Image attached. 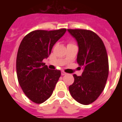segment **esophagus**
<instances>
[{
    "label": "esophagus",
    "instance_id": "esophagus-1",
    "mask_svg": "<svg viewBox=\"0 0 122 122\" xmlns=\"http://www.w3.org/2000/svg\"><path fill=\"white\" fill-rule=\"evenodd\" d=\"M65 74H66V72H65L63 71L61 72V75H62V76H64V75H65Z\"/></svg>",
    "mask_w": 122,
    "mask_h": 122
}]
</instances>
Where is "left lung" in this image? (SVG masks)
Instances as JSON below:
<instances>
[{
	"instance_id": "obj_1",
	"label": "left lung",
	"mask_w": 122,
	"mask_h": 122,
	"mask_svg": "<svg viewBox=\"0 0 122 122\" xmlns=\"http://www.w3.org/2000/svg\"><path fill=\"white\" fill-rule=\"evenodd\" d=\"M78 45L77 63L82 66L81 76L74 74L69 87L74 99L82 105L94 102L104 90L108 76V59L105 44L98 35L90 30L67 29Z\"/></svg>"
}]
</instances>
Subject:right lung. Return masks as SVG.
Segmentation results:
<instances>
[{
	"label": "right lung",
	"instance_id": "add662e5",
	"mask_svg": "<svg viewBox=\"0 0 122 122\" xmlns=\"http://www.w3.org/2000/svg\"><path fill=\"white\" fill-rule=\"evenodd\" d=\"M66 30H34L20 44L16 59L17 79L25 95L35 103H42L50 97L61 76L60 71L49 69L43 60Z\"/></svg>",
	"mask_w": 122,
	"mask_h": 122
}]
</instances>
